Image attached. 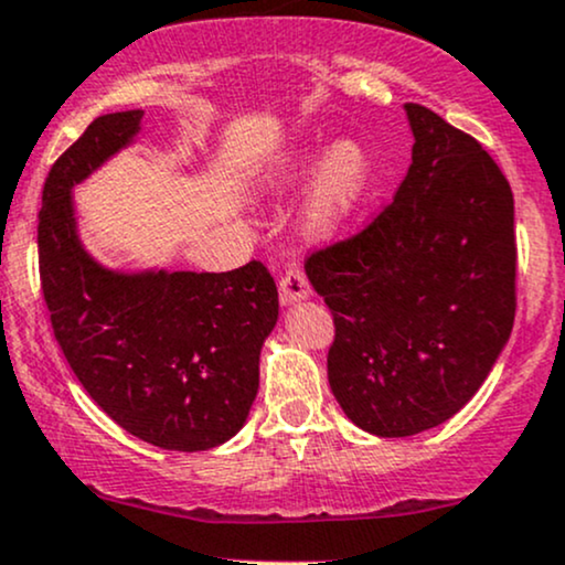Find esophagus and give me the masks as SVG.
Segmentation results:
<instances>
[{"instance_id":"34e87169","label":"esophagus","mask_w":565,"mask_h":565,"mask_svg":"<svg viewBox=\"0 0 565 565\" xmlns=\"http://www.w3.org/2000/svg\"><path fill=\"white\" fill-rule=\"evenodd\" d=\"M309 296H311V288H309L307 275H303V269L290 267L285 271V277L280 280V301L285 307H288V303L307 301Z\"/></svg>"}]
</instances>
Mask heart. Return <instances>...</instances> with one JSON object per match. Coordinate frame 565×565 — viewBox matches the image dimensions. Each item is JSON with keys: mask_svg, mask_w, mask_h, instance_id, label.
<instances>
[{"mask_svg": "<svg viewBox=\"0 0 565 565\" xmlns=\"http://www.w3.org/2000/svg\"><path fill=\"white\" fill-rule=\"evenodd\" d=\"M309 179L301 205V230L315 241H328L347 227L370 190L373 161L360 139L341 137L322 156L315 148L294 150L267 177L271 195H285Z\"/></svg>", "mask_w": 565, "mask_h": 565, "instance_id": "b5f03b06", "label": "heart"}]
</instances>
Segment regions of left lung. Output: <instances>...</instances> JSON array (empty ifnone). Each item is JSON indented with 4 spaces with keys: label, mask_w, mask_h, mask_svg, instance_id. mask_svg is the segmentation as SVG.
<instances>
[{
    "label": "left lung",
    "mask_w": 565,
    "mask_h": 565,
    "mask_svg": "<svg viewBox=\"0 0 565 565\" xmlns=\"http://www.w3.org/2000/svg\"><path fill=\"white\" fill-rule=\"evenodd\" d=\"M413 163L394 203L307 262L335 322L328 381L354 426L402 439L470 402L515 317L513 192L489 152L407 103Z\"/></svg>",
    "instance_id": "1"
}]
</instances>
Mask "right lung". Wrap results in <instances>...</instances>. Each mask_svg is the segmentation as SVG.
Instances as JSON below:
<instances>
[{
	"label": "right lung",
	"instance_id": "add662e5",
	"mask_svg": "<svg viewBox=\"0 0 565 565\" xmlns=\"http://www.w3.org/2000/svg\"><path fill=\"white\" fill-rule=\"evenodd\" d=\"M145 110L99 116L57 158L39 211V275L73 375L137 439L203 452L245 426L277 285L262 262L232 271L110 269L78 237L73 188L142 129Z\"/></svg>",
	"mask_w": 565,
	"mask_h": 565
}]
</instances>
